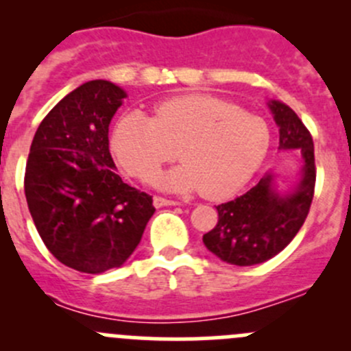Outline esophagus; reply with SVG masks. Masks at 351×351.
Instances as JSON below:
<instances>
[{"mask_svg":"<svg viewBox=\"0 0 351 351\" xmlns=\"http://www.w3.org/2000/svg\"><path fill=\"white\" fill-rule=\"evenodd\" d=\"M154 205L159 208V207H168V205H180V202L169 200V198H165V197H154Z\"/></svg>","mask_w":351,"mask_h":351,"instance_id":"obj_1","label":"esophagus"}]
</instances>
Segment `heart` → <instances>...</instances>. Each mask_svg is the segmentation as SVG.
<instances>
[{"mask_svg": "<svg viewBox=\"0 0 351 351\" xmlns=\"http://www.w3.org/2000/svg\"><path fill=\"white\" fill-rule=\"evenodd\" d=\"M112 153L123 171L151 183L176 159L185 165L162 178L171 190H200L221 200L234 195L270 149V127L260 115L210 95H180L154 105L153 117L127 112L115 122Z\"/></svg>", "mask_w": 351, "mask_h": 351, "instance_id": "b5f03b06", "label": "heart"}]
</instances>
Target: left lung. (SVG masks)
<instances>
[{
    "mask_svg": "<svg viewBox=\"0 0 351 351\" xmlns=\"http://www.w3.org/2000/svg\"><path fill=\"white\" fill-rule=\"evenodd\" d=\"M280 127V149H300L302 180L295 192L278 195L267 175L241 197L217 205L219 221L204 234V244L222 261L236 267L263 263L280 253L302 228L316 186L313 136L295 112L280 101L270 104Z\"/></svg>",
    "mask_w": 351,
    "mask_h": 351,
    "instance_id": "1",
    "label": "left lung"
}]
</instances>
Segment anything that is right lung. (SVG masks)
Returning a JSON list of instances; mask_svg holds the SVG:
<instances>
[{"label":"right lung","instance_id":"obj_1","mask_svg":"<svg viewBox=\"0 0 351 351\" xmlns=\"http://www.w3.org/2000/svg\"><path fill=\"white\" fill-rule=\"evenodd\" d=\"M125 91L105 80L66 95L38 125L25 197L47 250L66 267L104 274L125 263L154 214L153 197L115 173L108 125Z\"/></svg>","mask_w":351,"mask_h":351}]
</instances>
